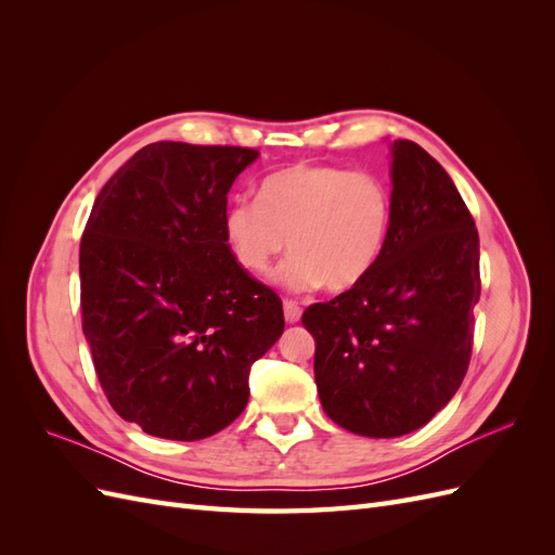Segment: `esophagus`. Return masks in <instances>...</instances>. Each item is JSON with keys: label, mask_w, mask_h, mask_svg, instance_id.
Returning <instances> with one entry per match:
<instances>
[{"label": "esophagus", "mask_w": 555, "mask_h": 555, "mask_svg": "<svg viewBox=\"0 0 555 555\" xmlns=\"http://www.w3.org/2000/svg\"><path fill=\"white\" fill-rule=\"evenodd\" d=\"M282 308H284V319H287V324H296L300 319V308L296 300H284Z\"/></svg>", "instance_id": "esophagus-1"}]
</instances>
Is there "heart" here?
I'll list each match as a JSON object with an SVG mask.
<instances>
[{
    "label": "heart",
    "mask_w": 555,
    "mask_h": 555,
    "mask_svg": "<svg viewBox=\"0 0 555 555\" xmlns=\"http://www.w3.org/2000/svg\"><path fill=\"white\" fill-rule=\"evenodd\" d=\"M393 196L371 171L298 162L266 176L259 201H238L224 215L231 255L261 275L287 247L278 282L292 292H347L361 284L389 241Z\"/></svg>",
    "instance_id": "b5f03b06"
}]
</instances>
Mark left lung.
I'll use <instances>...</instances> for the list:
<instances>
[{
	"label": "left lung",
	"instance_id": "1",
	"mask_svg": "<svg viewBox=\"0 0 555 555\" xmlns=\"http://www.w3.org/2000/svg\"><path fill=\"white\" fill-rule=\"evenodd\" d=\"M393 220L354 289L304 312L324 412L365 438L428 424L467 373L479 304V233L449 173L393 141Z\"/></svg>",
	"mask_w": 555,
	"mask_h": 555
}]
</instances>
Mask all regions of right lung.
<instances>
[{"mask_svg": "<svg viewBox=\"0 0 555 555\" xmlns=\"http://www.w3.org/2000/svg\"><path fill=\"white\" fill-rule=\"evenodd\" d=\"M255 147L159 141L99 192L80 238V312L99 384L125 422L204 440L249 398L284 331L280 296L233 259L227 194Z\"/></svg>", "mask_w": 555, "mask_h": 555, "instance_id": "1", "label": "right lung"}]
</instances>
